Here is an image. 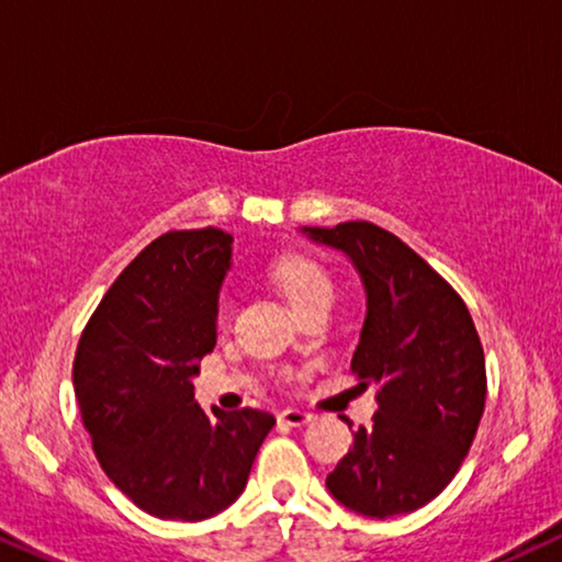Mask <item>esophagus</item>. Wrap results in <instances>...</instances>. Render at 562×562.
Returning <instances> with one entry per match:
<instances>
[{
    "mask_svg": "<svg viewBox=\"0 0 562 562\" xmlns=\"http://www.w3.org/2000/svg\"><path fill=\"white\" fill-rule=\"evenodd\" d=\"M277 420H280V425H288V428H303V425L314 420V415L303 409H282L280 415H277Z\"/></svg>",
    "mask_w": 562,
    "mask_h": 562,
    "instance_id": "34e87169",
    "label": "esophagus"
}]
</instances>
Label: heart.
Instances as JSON below:
<instances>
[{"label": "heart", "mask_w": 562, "mask_h": 562, "mask_svg": "<svg viewBox=\"0 0 562 562\" xmlns=\"http://www.w3.org/2000/svg\"><path fill=\"white\" fill-rule=\"evenodd\" d=\"M274 280L282 288V293L288 295V301L293 303L295 311H301L303 305L322 301V297H331V280L326 274V269L303 254H285V257L277 259L274 265ZM233 316V301L228 295L217 297L215 318L217 326H225Z\"/></svg>", "instance_id": "1"}]
</instances>
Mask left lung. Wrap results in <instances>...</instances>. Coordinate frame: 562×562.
I'll list each match as a JSON object with an SVG mask.
<instances>
[{"instance_id": "left-lung-1", "label": "left lung", "mask_w": 562, "mask_h": 562, "mask_svg": "<svg viewBox=\"0 0 562 562\" xmlns=\"http://www.w3.org/2000/svg\"><path fill=\"white\" fill-rule=\"evenodd\" d=\"M303 231L363 277L352 373L379 389L373 425H360L326 487L363 516L409 514L449 485L477 432L487 394L480 334L457 290L394 233L368 220Z\"/></svg>"}]
</instances>
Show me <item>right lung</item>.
<instances>
[{
	"instance_id": "obj_1",
	"label": "right lung",
	"mask_w": 562,
	"mask_h": 562,
	"mask_svg": "<svg viewBox=\"0 0 562 562\" xmlns=\"http://www.w3.org/2000/svg\"><path fill=\"white\" fill-rule=\"evenodd\" d=\"M231 244L217 228L162 233L116 277L77 345L75 394L98 464L158 518L202 521L228 508L274 425L269 412L207 415L194 402Z\"/></svg>"
}]
</instances>
